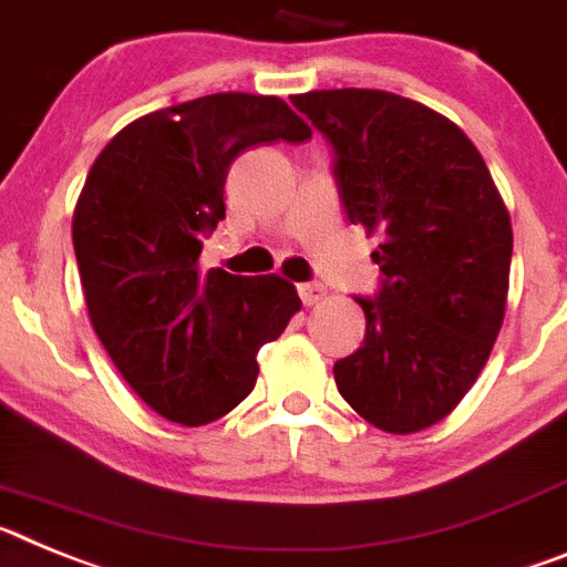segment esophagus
Returning a JSON list of instances; mask_svg holds the SVG:
<instances>
[{
	"mask_svg": "<svg viewBox=\"0 0 567 567\" xmlns=\"http://www.w3.org/2000/svg\"><path fill=\"white\" fill-rule=\"evenodd\" d=\"M297 290H299V299H302L305 305H317L319 299L324 297V285L319 282H302Z\"/></svg>",
	"mask_w": 567,
	"mask_h": 567,
	"instance_id": "obj_1",
	"label": "esophagus"
}]
</instances>
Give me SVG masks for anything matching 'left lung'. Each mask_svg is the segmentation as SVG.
Listing matches in <instances>:
<instances>
[{
  "label": "left lung",
  "instance_id": "obj_1",
  "mask_svg": "<svg viewBox=\"0 0 567 567\" xmlns=\"http://www.w3.org/2000/svg\"><path fill=\"white\" fill-rule=\"evenodd\" d=\"M333 147L339 199L379 230L365 339L333 365L344 402L388 433L445 420L491 357L508 302L511 216L474 142L442 113L371 87L290 96Z\"/></svg>",
  "mask_w": 567,
  "mask_h": 567
}]
</instances>
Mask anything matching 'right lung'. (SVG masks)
I'll use <instances>...</instances> for the list:
<instances>
[{
	"label": "right lung",
	"instance_id": "obj_1",
	"mask_svg": "<svg viewBox=\"0 0 567 567\" xmlns=\"http://www.w3.org/2000/svg\"><path fill=\"white\" fill-rule=\"evenodd\" d=\"M279 140H311L279 96L214 93L162 107L107 142L73 210L93 331L136 396L185 427L254 391L256 353L302 308L277 274L199 265L202 236L225 219L230 162Z\"/></svg>",
	"mask_w": 567,
	"mask_h": 567
}]
</instances>
